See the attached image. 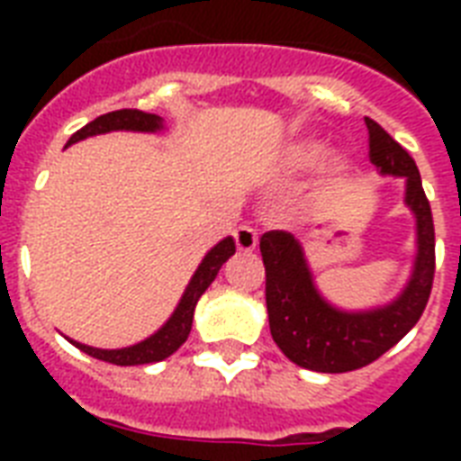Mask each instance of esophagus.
Segmentation results:
<instances>
[{"label":"esophagus","mask_w":461,"mask_h":461,"mask_svg":"<svg viewBox=\"0 0 461 461\" xmlns=\"http://www.w3.org/2000/svg\"><path fill=\"white\" fill-rule=\"evenodd\" d=\"M234 241H237L239 251H253L258 246V230L251 227V224H239L237 230H234Z\"/></svg>","instance_id":"obj_1"}]
</instances>
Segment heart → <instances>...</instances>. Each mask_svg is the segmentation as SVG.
<instances>
[{"instance_id": "heart-1", "label": "heart", "mask_w": 461, "mask_h": 461, "mask_svg": "<svg viewBox=\"0 0 461 461\" xmlns=\"http://www.w3.org/2000/svg\"><path fill=\"white\" fill-rule=\"evenodd\" d=\"M325 148L321 143H313V140H299L294 146H289L287 155H285V165L289 169H306V167L315 165L318 159L322 158ZM332 176H339L342 174V165H332L330 167Z\"/></svg>"}]
</instances>
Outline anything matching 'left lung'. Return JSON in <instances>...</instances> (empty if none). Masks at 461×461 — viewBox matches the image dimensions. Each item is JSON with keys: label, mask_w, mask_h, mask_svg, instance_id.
<instances>
[{"label": "left lung", "mask_w": 461, "mask_h": 461, "mask_svg": "<svg viewBox=\"0 0 461 461\" xmlns=\"http://www.w3.org/2000/svg\"><path fill=\"white\" fill-rule=\"evenodd\" d=\"M368 158L387 176H404L407 203L416 217V260L407 287L394 302L371 311H342L315 289L306 256L294 234L282 230L260 237L266 266L270 335L296 366L318 373L364 368L393 349L421 318L436 275V230L414 158L373 119L366 117Z\"/></svg>", "instance_id": "obj_1"}]
</instances>
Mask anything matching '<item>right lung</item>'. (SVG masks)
Here are the masks:
<instances>
[{"label": "right lung", "instance_id": "right-lung-1", "mask_svg": "<svg viewBox=\"0 0 461 461\" xmlns=\"http://www.w3.org/2000/svg\"><path fill=\"white\" fill-rule=\"evenodd\" d=\"M107 131H162V117H158V114H148V112L140 110L107 112L103 117L93 119L90 124L83 126L81 131H76L74 136L68 139L67 146L88 139V136H97V133ZM234 251H237V246H234V239L231 237L222 239L220 244L212 246V249L205 253V258H203V263L194 273L191 282H188L186 292L181 296L179 306L174 308L172 318H169L155 335L143 339V342L133 344V347H124V349H95V347L74 342V339H71V344H76L78 349L86 351L88 357L100 358V361H107V364L114 366L155 364V361H162V358L172 357L174 351L186 342L188 332H191L195 303H198V299L203 296V292L212 285V280H215L217 273H220L222 263H227V258L234 256Z\"/></svg>", "mask_w": 461, "mask_h": 461}]
</instances>
